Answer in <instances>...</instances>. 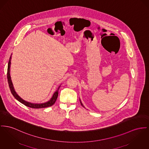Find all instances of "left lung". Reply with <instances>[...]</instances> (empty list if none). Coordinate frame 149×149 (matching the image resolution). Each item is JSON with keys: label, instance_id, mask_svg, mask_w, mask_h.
Instances as JSON below:
<instances>
[{"label": "left lung", "instance_id": "left-lung-1", "mask_svg": "<svg viewBox=\"0 0 149 149\" xmlns=\"http://www.w3.org/2000/svg\"><path fill=\"white\" fill-rule=\"evenodd\" d=\"M79 101H80V103H81V105H82V106H83V107H84V105H83V104H82V102H81V100H80V98H79Z\"/></svg>", "mask_w": 149, "mask_h": 149}]
</instances>
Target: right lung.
Wrapping results in <instances>:
<instances>
[{
	"mask_svg": "<svg viewBox=\"0 0 149 149\" xmlns=\"http://www.w3.org/2000/svg\"><path fill=\"white\" fill-rule=\"evenodd\" d=\"M11 58H12V54L10 55V60L8 61V69H7V79H8V85H9V87L10 89V92L12 93V94L13 95V96L17 99L19 102H20V103H22L23 104H24L25 106L29 107L30 108H33V109H43V108H46V107H49L52 106L56 102L57 98L58 97V91L59 90L60 88L61 85L59 86V87L58 88L57 90L55 91V93H54V94L52 95L51 98L47 102H45V103H30L29 102H27L24 99H22L20 96L16 93V91L15 90V89L13 88V85L11 80V77L10 76V61H11Z\"/></svg>",
	"mask_w": 149,
	"mask_h": 149,
	"instance_id": "add662e5",
	"label": "right lung"
}]
</instances>
